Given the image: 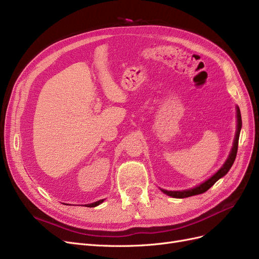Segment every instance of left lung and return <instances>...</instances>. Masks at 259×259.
<instances>
[{"label":"left lung","instance_id":"8db88e82","mask_svg":"<svg viewBox=\"0 0 259 259\" xmlns=\"http://www.w3.org/2000/svg\"><path fill=\"white\" fill-rule=\"evenodd\" d=\"M237 132H236V136H234V140H233V146L230 151V154L228 156V159L224 163V165L222 166V168L219 169L216 174H214L210 178H208L207 180H205L204 183H202L201 185L191 188V189L188 190H183V191H167L161 189L162 192H164L165 194L169 195L171 198H178V199H184V198H188V197H192V195H197V194H201L204 193L205 191H207L209 188L213 186L219 178L224 177L227 173H228L229 169L231 168L232 164L236 160L237 156V152H238V145H239V137H240V132H241V127H242V119H241V112L239 107H237Z\"/></svg>","mask_w":259,"mask_h":259}]
</instances>
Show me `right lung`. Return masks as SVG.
<instances>
[{
  "mask_svg": "<svg viewBox=\"0 0 259 259\" xmlns=\"http://www.w3.org/2000/svg\"><path fill=\"white\" fill-rule=\"evenodd\" d=\"M103 202H104V200H99V201H97V202L91 203V204H86V206H88V207H95V206L101 204V203H103Z\"/></svg>",
  "mask_w": 259,
  "mask_h": 259,
  "instance_id": "right-lung-1",
  "label": "right lung"
}]
</instances>
